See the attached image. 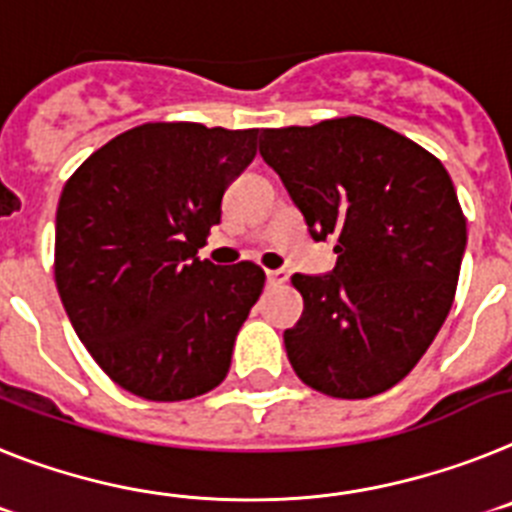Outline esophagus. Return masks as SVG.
Returning a JSON list of instances; mask_svg holds the SVG:
<instances>
[{"instance_id":"obj_1","label":"esophagus","mask_w":512,"mask_h":512,"mask_svg":"<svg viewBox=\"0 0 512 512\" xmlns=\"http://www.w3.org/2000/svg\"><path fill=\"white\" fill-rule=\"evenodd\" d=\"M265 278H268V286H281V283L288 281V273L286 270H268Z\"/></svg>"}]
</instances>
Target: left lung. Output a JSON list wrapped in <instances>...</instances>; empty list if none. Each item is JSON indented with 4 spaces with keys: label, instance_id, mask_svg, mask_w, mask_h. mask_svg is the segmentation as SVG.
<instances>
[{
    "label": "left lung",
    "instance_id": "left-lung-1",
    "mask_svg": "<svg viewBox=\"0 0 512 512\" xmlns=\"http://www.w3.org/2000/svg\"><path fill=\"white\" fill-rule=\"evenodd\" d=\"M260 154L311 237L337 252L332 273L291 278L304 296L283 332L293 371L337 399L391 389L430 348L459 283L466 219L446 167L361 115L265 128Z\"/></svg>",
    "mask_w": 512,
    "mask_h": 512
}]
</instances>
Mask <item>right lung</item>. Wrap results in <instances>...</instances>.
Returning a JSON list of instances; mask_svg holds the SVG:
<instances>
[{
    "label": "right lung",
    "instance_id": "1",
    "mask_svg": "<svg viewBox=\"0 0 512 512\" xmlns=\"http://www.w3.org/2000/svg\"><path fill=\"white\" fill-rule=\"evenodd\" d=\"M257 133L144 123L66 180L53 260L61 304L97 366L136 397H201L229 373L265 273L198 250L229 182L255 159Z\"/></svg>",
    "mask_w": 512,
    "mask_h": 512
}]
</instances>
